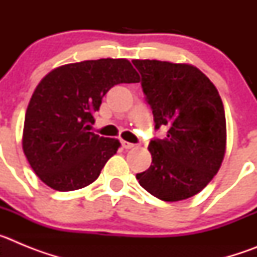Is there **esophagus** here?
<instances>
[{
	"mask_svg": "<svg viewBox=\"0 0 257 257\" xmlns=\"http://www.w3.org/2000/svg\"><path fill=\"white\" fill-rule=\"evenodd\" d=\"M122 148L124 149H131L135 147V144H133V143H128V142H124V140H122Z\"/></svg>",
	"mask_w": 257,
	"mask_h": 257,
	"instance_id": "1",
	"label": "esophagus"
}]
</instances>
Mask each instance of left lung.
<instances>
[{
    "mask_svg": "<svg viewBox=\"0 0 257 257\" xmlns=\"http://www.w3.org/2000/svg\"><path fill=\"white\" fill-rule=\"evenodd\" d=\"M153 112L156 130L165 139L149 143L152 165L136 175L152 196L166 202L190 198L219 171L226 149L221 97L208 77L190 64L133 60Z\"/></svg>",
    "mask_w": 257,
    "mask_h": 257,
    "instance_id": "8db88e82",
    "label": "left lung"
}]
</instances>
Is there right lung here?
<instances>
[{
    "instance_id": "right-lung-1",
    "label": "right lung",
    "mask_w": 257,
    "mask_h": 257,
    "mask_svg": "<svg viewBox=\"0 0 257 257\" xmlns=\"http://www.w3.org/2000/svg\"><path fill=\"white\" fill-rule=\"evenodd\" d=\"M140 81L127 59L65 64L41 79L24 119L23 151L47 187L69 192L94 183L119 142L90 133L94 112L118 83Z\"/></svg>"
}]
</instances>
